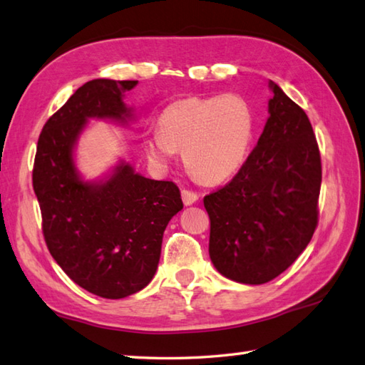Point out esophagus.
<instances>
[{"label":"esophagus","mask_w":365,"mask_h":365,"mask_svg":"<svg viewBox=\"0 0 365 365\" xmlns=\"http://www.w3.org/2000/svg\"><path fill=\"white\" fill-rule=\"evenodd\" d=\"M181 195H182L184 205H192V203H195V202L198 200V194H197V192H194V190L184 189V190L181 192Z\"/></svg>","instance_id":"1"}]
</instances>
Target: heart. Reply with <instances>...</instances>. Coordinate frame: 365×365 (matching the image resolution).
<instances>
[{
    "label": "heart",
    "instance_id": "obj_1",
    "mask_svg": "<svg viewBox=\"0 0 365 365\" xmlns=\"http://www.w3.org/2000/svg\"><path fill=\"white\" fill-rule=\"evenodd\" d=\"M256 133V113L246 97H185L168 103L159 125L144 135V153L167 165L176 150L197 180L216 184L242 168Z\"/></svg>",
    "mask_w": 365,
    "mask_h": 365
}]
</instances>
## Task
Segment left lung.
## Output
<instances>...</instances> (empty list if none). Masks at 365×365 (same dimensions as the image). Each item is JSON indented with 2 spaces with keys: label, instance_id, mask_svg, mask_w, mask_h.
I'll list each match as a JSON object with an SVG mask.
<instances>
[{
  "label": "left lung",
  "instance_id": "1",
  "mask_svg": "<svg viewBox=\"0 0 365 365\" xmlns=\"http://www.w3.org/2000/svg\"><path fill=\"white\" fill-rule=\"evenodd\" d=\"M264 132L221 189L205 195L210 257L225 278L268 283L289 268L318 225L321 155L310 119L270 82Z\"/></svg>",
  "mask_w": 365,
  "mask_h": 365
}]
</instances>
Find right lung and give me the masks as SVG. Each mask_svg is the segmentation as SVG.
<instances>
[{
	"label": "right lung",
	"instance_id": "obj_1",
	"mask_svg": "<svg viewBox=\"0 0 365 365\" xmlns=\"http://www.w3.org/2000/svg\"><path fill=\"white\" fill-rule=\"evenodd\" d=\"M138 81L93 79L79 87L39 135L33 165L47 250L76 284L103 299H123L149 284L165 227L182 210L180 187L122 163L108 181L79 180L73 146L87 119H125L122 95Z\"/></svg>",
	"mask_w": 365,
	"mask_h": 365
}]
</instances>
